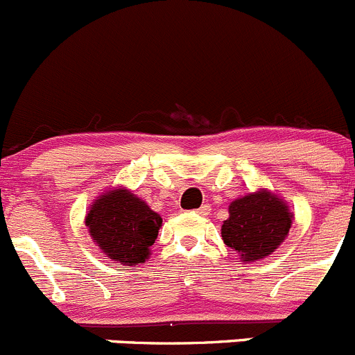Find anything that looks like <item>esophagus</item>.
Masks as SVG:
<instances>
[{
    "instance_id": "1",
    "label": "esophagus",
    "mask_w": 355,
    "mask_h": 355,
    "mask_svg": "<svg viewBox=\"0 0 355 355\" xmlns=\"http://www.w3.org/2000/svg\"><path fill=\"white\" fill-rule=\"evenodd\" d=\"M209 212H210V205H202L200 207V209H196V214H200V216H209Z\"/></svg>"
}]
</instances>
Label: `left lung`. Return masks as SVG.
I'll return each mask as SVG.
<instances>
[{"label":"left lung","mask_w":355,"mask_h":355,"mask_svg":"<svg viewBox=\"0 0 355 355\" xmlns=\"http://www.w3.org/2000/svg\"><path fill=\"white\" fill-rule=\"evenodd\" d=\"M292 227L288 205L268 189L250 193L230 205V217L220 234L243 262H254L271 255Z\"/></svg>","instance_id":"obj_1"}]
</instances>
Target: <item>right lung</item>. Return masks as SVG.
I'll use <instances>...</instances> for the list:
<instances>
[{"instance_id": "add662e5", "label": "right lung", "mask_w": 355, "mask_h": 355, "mask_svg": "<svg viewBox=\"0 0 355 355\" xmlns=\"http://www.w3.org/2000/svg\"><path fill=\"white\" fill-rule=\"evenodd\" d=\"M91 238L108 259L124 266L143 264L155 243L162 217L125 188L110 189L87 210Z\"/></svg>"}]
</instances>
